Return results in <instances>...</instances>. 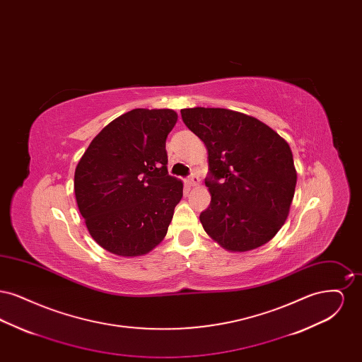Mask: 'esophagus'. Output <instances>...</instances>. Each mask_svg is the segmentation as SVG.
Returning <instances> with one entry per match:
<instances>
[{
	"label": "esophagus",
	"instance_id": "34e87169",
	"mask_svg": "<svg viewBox=\"0 0 362 362\" xmlns=\"http://www.w3.org/2000/svg\"><path fill=\"white\" fill-rule=\"evenodd\" d=\"M189 186H198L199 185V177L197 175H191L189 177Z\"/></svg>",
	"mask_w": 362,
	"mask_h": 362
}]
</instances>
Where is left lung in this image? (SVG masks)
Listing matches in <instances>:
<instances>
[{
  "mask_svg": "<svg viewBox=\"0 0 362 362\" xmlns=\"http://www.w3.org/2000/svg\"><path fill=\"white\" fill-rule=\"evenodd\" d=\"M180 114L209 155L211 201L199 216L205 232L232 252L272 240L289 216L297 182L289 144L238 111L194 107Z\"/></svg>",
  "mask_w": 362,
  "mask_h": 362,
  "instance_id": "obj_1",
  "label": "left lung"
}]
</instances>
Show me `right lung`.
I'll use <instances>...</instances> for the list:
<instances>
[{"label": "right lung", "instance_id": "obj_1", "mask_svg": "<svg viewBox=\"0 0 362 362\" xmlns=\"http://www.w3.org/2000/svg\"><path fill=\"white\" fill-rule=\"evenodd\" d=\"M177 121L170 108L132 110L92 139L74 173V194L100 247L119 257L151 252L167 235L182 180L168 175L165 141Z\"/></svg>", "mask_w": 362, "mask_h": 362}]
</instances>
